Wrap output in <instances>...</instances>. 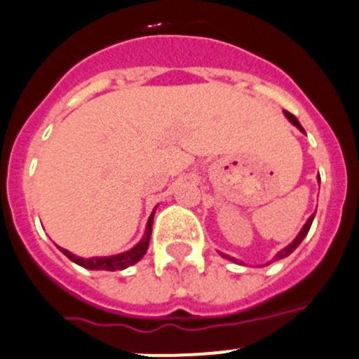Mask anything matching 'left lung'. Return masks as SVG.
Masks as SVG:
<instances>
[{
  "label": "left lung",
  "instance_id": "left-lung-1",
  "mask_svg": "<svg viewBox=\"0 0 359 359\" xmlns=\"http://www.w3.org/2000/svg\"><path fill=\"white\" fill-rule=\"evenodd\" d=\"M284 114H285V118H287L289 121H291L292 125H294L296 128H298L299 132H303V134H305V130H303V126L299 125L298 118H296L294 114H291V112H287V111H284ZM317 180H319V182H320V177H319V176H317ZM313 217H316V213H313V215H310V217H309V220H306V224L303 225V227H302V231H299V233H298V236H296L294 240H292V243H289L287 247H285V248H282V250H280L278 254H276L275 257H273V261H280V259L287 257V255H291L292 252H294L296 248L299 247V243H302V241H303V238H305L306 234H309V231H310V225H312V222H313ZM218 254H220L222 257H224V259H229V261L240 262V261H238V259L231 257V255H227V254H222V252H218ZM269 262H271V261H269ZM269 262H268V264H269ZM268 264H266V266H268Z\"/></svg>",
  "mask_w": 359,
  "mask_h": 359
}]
</instances>
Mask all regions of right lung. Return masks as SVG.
<instances>
[{"mask_svg": "<svg viewBox=\"0 0 359 359\" xmlns=\"http://www.w3.org/2000/svg\"><path fill=\"white\" fill-rule=\"evenodd\" d=\"M153 217H155V210L153 213L149 215L148 218V224H146V231H144V236L142 240L139 241L135 247H132L130 250L123 252V254H116V255H107V257H90V259H84L79 257V255H74L72 252L65 250V248L57 247L72 262L75 264L83 266L86 269H104V271H118V269H125L128 266L135 264V262L141 261L144 257L146 250H148V245H149V238H151V227H153Z\"/></svg>", "mask_w": 359, "mask_h": 359, "instance_id": "1", "label": "right lung"}]
</instances>
